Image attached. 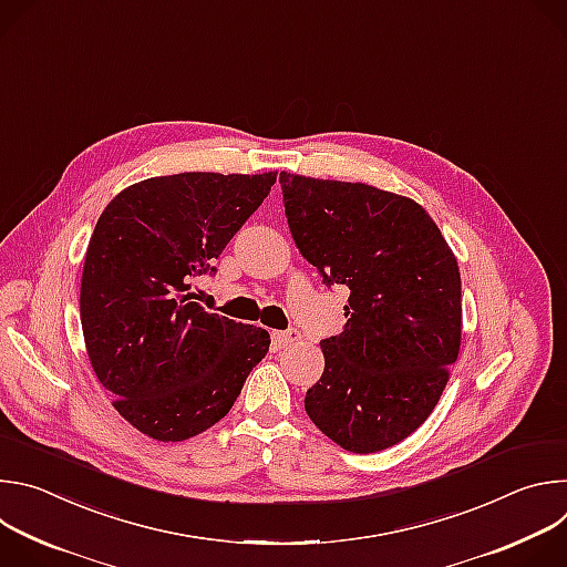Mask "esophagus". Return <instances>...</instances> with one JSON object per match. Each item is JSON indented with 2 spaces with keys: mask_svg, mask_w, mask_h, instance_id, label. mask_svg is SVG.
<instances>
[{
  "mask_svg": "<svg viewBox=\"0 0 567 567\" xmlns=\"http://www.w3.org/2000/svg\"><path fill=\"white\" fill-rule=\"evenodd\" d=\"M296 341H300V334L293 328H289L285 332H274V346L276 348H287V346H293Z\"/></svg>",
  "mask_w": 567,
  "mask_h": 567,
  "instance_id": "esophagus-1",
  "label": "esophagus"
}]
</instances>
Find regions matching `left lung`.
I'll use <instances>...</instances> for the list:
<instances>
[{
    "mask_svg": "<svg viewBox=\"0 0 567 567\" xmlns=\"http://www.w3.org/2000/svg\"><path fill=\"white\" fill-rule=\"evenodd\" d=\"M280 186L302 258L326 285L350 289L343 332L320 341L326 370L305 411L346 451L394 446L429 420L457 361V260L409 197L291 173Z\"/></svg>",
    "mask_w": 567,
    "mask_h": 567,
    "instance_id": "left-lung-1",
    "label": "left lung"
}]
</instances>
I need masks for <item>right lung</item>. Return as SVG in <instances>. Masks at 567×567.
I'll list each match as a JSON object with an SVG mask.
<instances>
[{
	"label": "right lung",
	"mask_w": 567,
	"mask_h": 567,
	"mask_svg": "<svg viewBox=\"0 0 567 567\" xmlns=\"http://www.w3.org/2000/svg\"><path fill=\"white\" fill-rule=\"evenodd\" d=\"M276 173H182L121 190L92 233L80 322L114 409L156 442L217 424L269 352V332L195 302L230 237L269 195Z\"/></svg>",
	"instance_id": "1"
}]
</instances>
